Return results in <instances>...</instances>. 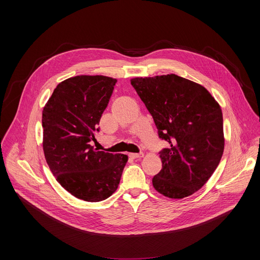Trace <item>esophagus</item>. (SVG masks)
<instances>
[{"label": "esophagus", "instance_id": "esophagus-1", "mask_svg": "<svg viewBox=\"0 0 260 260\" xmlns=\"http://www.w3.org/2000/svg\"><path fill=\"white\" fill-rule=\"evenodd\" d=\"M128 156H129L131 158L135 159V158L143 157V156H144V153H142V152H140V153H129V154H128Z\"/></svg>", "mask_w": 260, "mask_h": 260}]
</instances>
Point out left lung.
Instances as JSON below:
<instances>
[{"mask_svg":"<svg viewBox=\"0 0 260 260\" xmlns=\"http://www.w3.org/2000/svg\"><path fill=\"white\" fill-rule=\"evenodd\" d=\"M131 83L151 114L159 139L170 145L159 151L162 169L152 179L153 187L171 199L193 194L223 154L219 104L204 86L175 74L138 77Z\"/></svg>","mask_w":260,"mask_h":260,"instance_id":"8db88e82","label":"left lung"}]
</instances>
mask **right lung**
<instances>
[{
	"mask_svg": "<svg viewBox=\"0 0 260 260\" xmlns=\"http://www.w3.org/2000/svg\"><path fill=\"white\" fill-rule=\"evenodd\" d=\"M117 80L75 76L60 82L42 113L43 150L61 186L86 202H101L116 191L127 155L91 146L102 114Z\"/></svg>",
	"mask_w": 260,
	"mask_h": 260,
	"instance_id": "1",
	"label": "right lung"
}]
</instances>
